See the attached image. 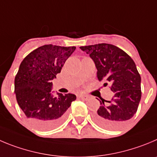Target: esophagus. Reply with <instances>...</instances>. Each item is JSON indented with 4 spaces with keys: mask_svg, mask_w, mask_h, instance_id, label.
<instances>
[{
    "mask_svg": "<svg viewBox=\"0 0 157 157\" xmlns=\"http://www.w3.org/2000/svg\"><path fill=\"white\" fill-rule=\"evenodd\" d=\"M79 98H80V99H82V100H84V101H87V99L89 98V97L86 94H80L79 95Z\"/></svg>",
    "mask_w": 157,
    "mask_h": 157,
    "instance_id": "34e87169",
    "label": "esophagus"
}]
</instances>
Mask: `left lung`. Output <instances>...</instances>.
<instances>
[{
  "instance_id": "1",
  "label": "left lung",
  "mask_w": 157,
  "mask_h": 157,
  "mask_svg": "<svg viewBox=\"0 0 157 157\" xmlns=\"http://www.w3.org/2000/svg\"><path fill=\"white\" fill-rule=\"evenodd\" d=\"M80 48L94 62L98 79L110 82L111 90L115 93L112 100L107 101L108 105L104 99L100 101L101 105L94 115V120L107 129L121 128L134 116L141 99V77L135 62L126 52L112 44Z\"/></svg>"
}]
</instances>
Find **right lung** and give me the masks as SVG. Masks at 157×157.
<instances>
[{
    "instance_id": "obj_1",
    "label": "right lung",
    "mask_w": 157,
    "mask_h": 157,
    "mask_svg": "<svg viewBox=\"0 0 157 157\" xmlns=\"http://www.w3.org/2000/svg\"><path fill=\"white\" fill-rule=\"evenodd\" d=\"M75 46L45 45L31 52L20 64L14 78V93L21 108L32 125L49 130L60 125L67 110L77 97L73 94L53 97L51 80L61 72Z\"/></svg>"
}]
</instances>
